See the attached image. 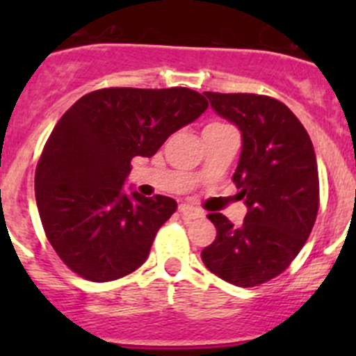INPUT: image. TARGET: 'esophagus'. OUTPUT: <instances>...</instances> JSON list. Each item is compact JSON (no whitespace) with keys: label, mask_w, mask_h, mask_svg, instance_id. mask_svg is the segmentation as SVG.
I'll return each mask as SVG.
<instances>
[{"label":"esophagus","mask_w":356,"mask_h":356,"mask_svg":"<svg viewBox=\"0 0 356 356\" xmlns=\"http://www.w3.org/2000/svg\"><path fill=\"white\" fill-rule=\"evenodd\" d=\"M179 210H181V213L184 215L186 218H189V220H195V218L203 217V211L198 210V208L191 207V204H186V203L181 204V207H179Z\"/></svg>","instance_id":"obj_1"}]
</instances>
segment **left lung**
Segmentation results:
<instances>
[{
  "label": "left lung",
  "mask_w": 356,
  "mask_h": 356,
  "mask_svg": "<svg viewBox=\"0 0 356 356\" xmlns=\"http://www.w3.org/2000/svg\"><path fill=\"white\" fill-rule=\"evenodd\" d=\"M204 96L241 132L232 181L248 211L241 225L222 213L208 215L217 238L201 251V260L224 281L251 288L284 272L310 236L318 211L317 156L284 103L245 92Z\"/></svg>",
  "instance_id": "obj_1"
}]
</instances>
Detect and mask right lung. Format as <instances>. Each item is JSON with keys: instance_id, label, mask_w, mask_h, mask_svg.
Wrapping results in <instances>:
<instances>
[{"instance_id": "1", "label": "right lung", "mask_w": 356, "mask_h": 356, "mask_svg": "<svg viewBox=\"0 0 356 356\" xmlns=\"http://www.w3.org/2000/svg\"><path fill=\"white\" fill-rule=\"evenodd\" d=\"M208 108L188 88H110L82 96L53 129L35 168V203L48 241L92 282L131 274L148 258L177 201L125 193L134 158H152Z\"/></svg>"}]
</instances>
